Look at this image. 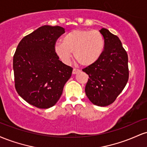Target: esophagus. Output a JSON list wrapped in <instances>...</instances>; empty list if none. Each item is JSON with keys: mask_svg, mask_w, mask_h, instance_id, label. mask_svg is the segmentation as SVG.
Instances as JSON below:
<instances>
[{"mask_svg": "<svg viewBox=\"0 0 147 147\" xmlns=\"http://www.w3.org/2000/svg\"><path fill=\"white\" fill-rule=\"evenodd\" d=\"M80 72V70H79V69L74 68L73 70H72V74H74V75H75V74H77V72Z\"/></svg>", "mask_w": 147, "mask_h": 147, "instance_id": "1", "label": "esophagus"}]
</instances>
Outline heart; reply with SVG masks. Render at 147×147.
Returning a JSON list of instances; mask_svg holds the SVG:
<instances>
[{
  "mask_svg": "<svg viewBox=\"0 0 147 147\" xmlns=\"http://www.w3.org/2000/svg\"><path fill=\"white\" fill-rule=\"evenodd\" d=\"M105 38L97 30H74L65 35L62 43L54 46L55 54L64 63H68L74 52L76 61L89 66L98 61L105 50Z\"/></svg>",
  "mask_w": 147,
  "mask_h": 147,
  "instance_id": "obj_1",
  "label": "heart"
}]
</instances>
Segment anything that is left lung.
Returning a JSON list of instances; mask_svg holds the SVG:
<instances>
[{
	"label": "left lung",
	"mask_w": 147,
	"mask_h": 147,
	"mask_svg": "<svg viewBox=\"0 0 147 147\" xmlns=\"http://www.w3.org/2000/svg\"><path fill=\"white\" fill-rule=\"evenodd\" d=\"M105 38L104 53L96 63L82 69L89 79L86 95L92 104L109 106L115 102L129 80L128 55L116 35L108 30H99Z\"/></svg>",
	"instance_id": "obj_1"
}]
</instances>
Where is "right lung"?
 <instances>
[{
  "label": "right lung",
  "mask_w": 147,
  "mask_h": 147,
  "mask_svg": "<svg viewBox=\"0 0 147 147\" xmlns=\"http://www.w3.org/2000/svg\"><path fill=\"white\" fill-rule=\"evenodd\" d=\"M65 30L43 25L22 38L13 57L15 88L30 104L48 109L58 102L72 68L55 54L54 46Z\"/></svg>",
  "instance_id": "right-lung-1"
}]
</instances>
